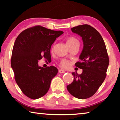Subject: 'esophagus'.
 Segmentation results:
<instances>
[{
    "label": "esophagus",
    "instance_id": "esophagus-1",
    "mask_svg": "<svg viewBox=\"0 0 120 120\" xmlns=\"http://www.w3.org/2000/svg\"><path fill=\"white\" fill-rule=\"evenodd\" d=\"M58 71H59V73H65V71L64 70H63V69H60L58 70Z\"/></svg>",
    "mask_w": 120,
    "mask_h": 120
}]
</instances>
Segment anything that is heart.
<instances>
[{
    "mask_svg": "<svg viewBox=\"0 0 120 120\" xmlns=\"http://www.w3.org/2000/svg\"><path fill=\"white\" fill-rule=\"evenodd\" d=\"M75 44H79V41L74 37H69L67 40V44L68 45V47L70 46L73 45ZM69 62L68 60L65 59H62L60 62V65L62 68H67L69 66Z\"/></svg>",
    "mask_w": 120,
    "mask_h": 120,
    "instance_id": "b5f03b06",
    "label": "heart"
}]
</instances>
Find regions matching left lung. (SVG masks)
<instances>
[{
    "instance_id": "obj_1",
    "label": "left lung",
    "mask_w": 120,
    "mask_h": 120,
    "mask_svg": "<svg viewBox=\"0 0 120 120\" xmlns=\"http://www.w3.org/2000/svg\"><path fill=\"white\" fill-rule=\"evenodd\" d=\"M71 30L79 35L83 42L80 61L75 64L82 69V73L80 75L72 73L74 80L67 88L74 97L85 99L94 95L104 81L109 58L103 38L96 29L88 24H83Z\"/></svg>"
}]
</instances>
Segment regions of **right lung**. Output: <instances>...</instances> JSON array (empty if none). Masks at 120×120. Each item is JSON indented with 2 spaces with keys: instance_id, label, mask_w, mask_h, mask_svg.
<instances>
[{
  "instance_id": "add662e5",
  "label": "right lung",
  "mask_w": 120,
  "mask_h": 120,
  "mask_svg": "<svg viewBox=\"0 0 120 120\" xmlns=\"http://www.w3.org/2000/svg\"><path fill=\"white\" fill-rule=\"evenodd\" d=\"M63 33L60 30L35 26L25 29L16 38L11 65L16 83L28 98L38 99L48 92L58 69L54 66L39 67L38 63L42 57L48 61L51 60V46Z\"/></svg>"
}]
</instances>
